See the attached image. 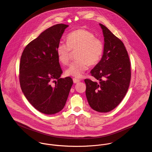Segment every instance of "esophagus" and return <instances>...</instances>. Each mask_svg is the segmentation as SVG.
Wrapping results in <instances>:
<instances>
[{
	"instance_id": "esophagus-1",
	"label": "esophagus",
	"mask_w": 152,
	"mask_h": 152,
	"mask_svg": "<svg viewBox=\"0 0 152 152\" xmlns=\"http://www.w3.org/2000/svg\"><path fill=\"white\" fill-rule=\"evenodd\" d=\"M73 82H74V84H77V83H78L80 82V80H78V79H77V78H73Z\"/></svg>"
}]
</instances>
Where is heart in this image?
<instances>
[{
	"label": "heart",
	"instance_id": "heart-1",
	"mask_svg": "<svg viewBox=\"0 0 152 152\" xmlns=\"http://www.w3.org/2000/svg\"><path fill=\"white\" fill-rule=\"evenodd\" d=\"M67 42H60L56 48V53L60 63L67 65L70 60L71 50L76 51L74 61L65 71L68 76L80 78L91 66L97 64L101 60L104 44L102 40L92 32L86 29L75 30L68 34Z\"/></svg>",
	"mask_w": 152,
	"mask_h": 152
}]
</instances>
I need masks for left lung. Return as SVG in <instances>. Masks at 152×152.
<instances>
[{"mask_svg":"<svg viewBox=\"0 0 152 152\" xmlns=\"http://www.w3.org/2000/svg\"><path fill=\"white\" fill-rule=\"evenodd\" d=\"M104 37V51L101 61L91 71L98 81L86 79V96L91 108L108 112L115 108L129 87V57L123 42L108 28L99 24Z\"/></svg>","mask_w":152,"mask_h":152,"instance_id":"8db88e82","label":"left lung"}]
</instances>
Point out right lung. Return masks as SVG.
Segmentation results:
<instances>
[{"mask_svg": "<svg viewBox=\"0 0 152 152\" xmlns=\"http://www.w3.org/2000/svg\"><path fill=\"white\" fill-rule=\"evenodd\" d=\"M67 27L58 24L44 30L26 45L20 58L22 92L34 108L46 115L55 114L64 108L73 84L69 77L60 78L63 71L56 53ZM53 81L55 85L52 84Z\"/></svg>", "mask_w": 152, "mask_h": 152, "instance_id": "right-lung-1", "label": "right lung"}]
</instances>
